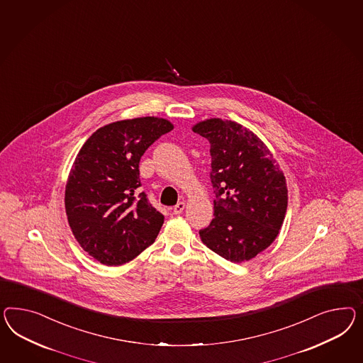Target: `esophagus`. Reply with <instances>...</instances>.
<instances>
[{"label":"esophagus","instance_id":"obj_1","mask_svg":"<svg viewBox=\"0 0 363 363\" xmlns=\"http://www.w3.org/2000/svg\"><path fill=\"white\" fill-rule=\"evenodd\" d=\"M185 202H179V203H177L176 206L173 207V214L174 216H178V214H181L184 210H185Z\"/></svg>","mask_w":363,"mask_h":363}]
</instances>
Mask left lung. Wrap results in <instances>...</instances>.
<instances>
[{"mask_svg":"<svg viewBox=\"0 0 363 363\" xmlns=\"http://www.w3.org/2000/svg\"><path fill=\"white\" fill-rule=\"evenodd\" d=\"M193 130L210 143L214 219L199 230L203 245L242 263L264 251L284 222L288 190L264 143L231 120L208 118Z\"/></svg>","mask_w":363,"mask_h":363,"instance_id":"left-lung-1","label":"left lung"}]
</instances>
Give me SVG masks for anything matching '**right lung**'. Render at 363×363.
<instances>
[{
    "label": "right lung",
    "instance_id": "right-lung-1",
    "mask_svg": "<svg viewBox=\"0 0 363 363\" xmlns=\"http://www.w3.org/2000/svg\"><path fill=\"white\" fill-rule=\"evenodd\" d=\"M165 118L121 120L99 128L79 150L69 172L65 206L80 247L101 264L130 262L153 245L164 216L147 201L138 164L170 132Z\"/></svg>",
    "mask_w": 363,
    "mask_h": 363
}]
</instances>
